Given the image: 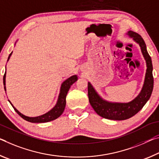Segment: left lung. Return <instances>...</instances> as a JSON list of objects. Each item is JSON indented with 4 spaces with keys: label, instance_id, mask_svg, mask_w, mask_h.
<instances>
[{
    "label": "left lung",
    "instance_id": "8db88e82",
    "mask_svg": "<svg viewBox=\"0 0 159 159\" xmlns=\"http://www.w3.org/2000/svg\"><path fill=\"white\" fill-rule=\"evenodd\" d=\"M129 36L133 38L136 42L139 44L143 56L147 62V72H146L144 87L141 93L135 99L127 103H111L103 100L95 92L92 84L88 83V97L89 101L93 110L98 116L103 118L123 120L131 118L138 113L149 99L153 87V77L152 74V58L148 53L144 39L139 34L129 31L127 33Z\"/></svg>",
    "mask_w": 159,
    "mask_h": 159
}]
</instances>
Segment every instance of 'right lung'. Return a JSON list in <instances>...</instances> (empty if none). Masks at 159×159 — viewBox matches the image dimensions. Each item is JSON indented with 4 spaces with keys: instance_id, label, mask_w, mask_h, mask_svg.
Masks as SVG:
<instances>
[{
    "instance_id": "obj_1",
    "label": "right lung",
    "mask_w": 159,
    "mask_h": 159,
    "mask_svg": "<svg viewBox=\"0 0 159 159\" xmlns=\"http://www.w3.org/2000/svg\"><path fill=\"white\" fill-rule=\"evenodd\" d=\"M10 56H11V53L10 54L8 57V61ZM77 80V77L76 75H73V76L70 77L68 79L66 80L62 84L61 89V92H60L59 97H58V102H57L56 105L53 108H52L50 111H48V113L43 114L42 116H38V117H34V118H32V117H27L23 115V114L20 113L19 111H18L16 108H15L12 104L10 103L12 107H13L14 110L17 112V113L20 116L22 117V118L27 120L28 122H30V123H46V122H49L51 120H53L56 118H58L60 116H61V114L63 113L65 107H66V96L67 93L68 92V91L70 88V86H71L74 82H75ZM3 84L6 85V72H5L4 76H3ZM4 89L6 90V86L4 87Z\"/></svg>"
}]
</instances>
